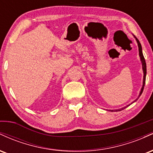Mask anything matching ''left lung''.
Masks as SVG:
<instances>
[{"label":"left lung","mask_w":153,"mask_h":153,"mask_svg":"<svg viewBox=\"0 0 153 153\" xmlns=\"http://www.w3.org/2000/svg\"><path fill=\"white\" fill-rule=\"evenodd\" d=\"M136 38V37H135ZM136 40L137 42V44H138V47H139V52H140V59H141V61H142V64H143V73H144V78H143V87H142V89H141V91H140V95H139V97H140V96H141V94H143V89H144V87H145V79H146V73H147V68H146V62H145V57H144L143 56V51H142V46H141V44H140V41L137 39V38H136ZM139 97L137 99H139ZM137 99L136 100H137ZM136 100H135L134 101H136ZM126 107H124V108H121V109H118V110H114V111H122L123 109H124ZM114 110H112L111 111H113Z\"/></svg>","instance_id":"left-lung-1"}]
</instances>
